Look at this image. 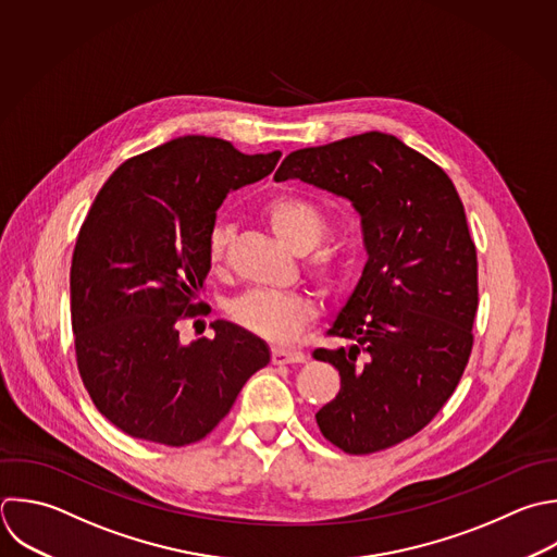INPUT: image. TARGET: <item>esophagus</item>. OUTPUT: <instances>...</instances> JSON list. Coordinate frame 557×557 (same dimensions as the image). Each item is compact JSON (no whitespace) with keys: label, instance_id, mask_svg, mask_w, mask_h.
Instances as JSON below:
<instances>
[{"label":"esophagus","instance_id":"esophagus-1","mask_svg":"<svg viewBox=\"0 0 557 557\" xmlns=\"http://www.w3.org/2000/svg\"><path fill=\"white\" fill-rule=\"evenodd\" d=\"M307 359V355L302 350H294V348H272V363L276 366H285V363H302Z\"/></svg>","mask_w":557,"mask_h":557}]
</instances>
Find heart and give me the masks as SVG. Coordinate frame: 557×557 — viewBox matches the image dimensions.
I'll return each instance as SVG.
<instances>
[{
    "instance_id": "heart-1",
    "label": "heart",
    "mask_w": 557,
    "mask_h": 557,
    "mask_svg": "<svg viewBox=\"0 0 557 557\" xmlns=\"http://www.w3.org/2000/svg\"><path fill=\"white\" fill-rule=\"evenodd\" d=\"M263 215L276 237L294 252L311 250L326 231L324 211L309 198L298 194H278L263 207ZM228 231L218 226L209 235L207 259L213 270H220L228 257ZM348 255L342 246H320L309 259V270L318 283L331 287L344 274ZM231 318L246 331L270 342L294 339L313 315L311 302L292 292H248L228 307Z\"/></svg>"
}]
</instances>
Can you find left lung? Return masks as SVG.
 Instances as JSON below:
<instances>
[{
	"mask_svg": "<svg viewBox=\"0 0 557 557\" xmlns=\"http://www.w3.org/2000/svg\"><path fill=\"white\" fill-rule=\"evenodd\" d=\"M289 178L346 198L368 252L329 329L350 344L313 350L342 381L318 426L350 455L394 446L442 409L472 350L476 250L463 205L442 168L376 131L287 154L274 181Z\"/></svg>",
	"mask_w": 557,
	"mask_h": 557,
	"instance_id": "left-lung-1",
	"label": "left lung"
}]
</instances>
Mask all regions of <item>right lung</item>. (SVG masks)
I'll return each mask as SVG.
<instances>
[{
  "instance_id": "obj_1",
  "label": "right lung",
  "mask_w": 557,
  "mask_h": 557,
  "mask_svg": "<svg viewBox=\"0 0 557 557\" xmlns=\"http://www.w3.org/2000/svg\"><path fill=\"white\" fill-rule=\"evenodd\" d=\"M278 159L187 135L122 163L96 196L72 259V329L83 383L124 433L198 442L270 363L268 344L233 322H211L215 337L191 344L178 324L200 307L226 194L265 178Z\"/></svg>"
}]
</instances>
